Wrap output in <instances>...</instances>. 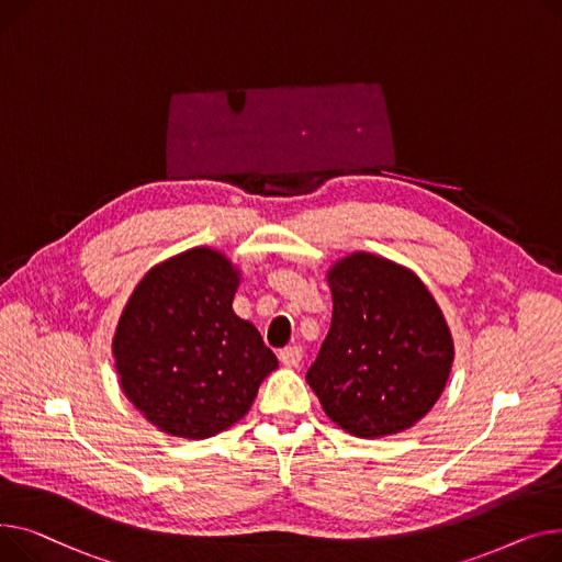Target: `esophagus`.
Returning a JSON list of instances; mask_svg holds the SVG:
<instances>
[{
	"label": "esophagus",
	"mask_w": 562,
	"mask_h": 562,
	"mask_svg": "<svg viewBox=\"0 0 562 562\" xmlns=\"http://www.w3.org/2000/svg\"><path fill=\"white\" fill-rule=\"evenodd\" d=\"M302 356H304V349L300 345H290V347H283L279 351V360L283 362L285 368H296V366H300Z\"/></svg>",
	"instance_id": "1"
}]
</instances>
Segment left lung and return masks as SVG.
<instances>
[{
    "instance_id": "1",
    "label": "left lung",
    "mask_w": 562,
    "mask_h": 562,
    "mask_svg": "<svg viewBox=\"0 0 562 562\" xmlns=\"http://www.w3.org/2000/svg\"><path fill=\"white\" fill-rule=\"evenodd\" d=\"M331 328L306 381L356 438L400 434L438 402L453 342L424 283L394 262L351 254L328 272Z\"/></svg>"
}]
</instances>
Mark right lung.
Listing matches in <instances>:
<instances>
[{
  "label": "right lung",
  "mask_w": 562,
  "mask_h": 562,
  "mask_svg": "<svg viewBox=\"0 0 562 562\" xmlns=\"http://www.w3.org/2000/svg\"><path fill=\"white\" fill-rule=\"evenodd\" d=\"M238 272L206 247L136 285L113 338L126 397L160 431L202 440L245 417L279 360L231 304Z\"/></svg>",
  "instance_id": "1"
}]
</instances>
